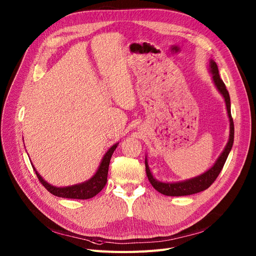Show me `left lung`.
Wrapping results in <instances>:
<instances>
[{
	"label": "left lung",
	"instance_id": "1",
	"mask_svg": "<svg viewBox=\"0 0 256 256\" xmlns=\"http://www.w3.org/2000/svg\"><path fill=\"white\" fill-rule=\"evenodd\" d=\"M208 66H210V72L212 74V82L225 100L227 115H228V118H230V138H228V142H227L226 146L224 147L223 152H221V154L219 156L216 162H214V164L208 170H206L202 174H200V176H198L186 180L174 182H160V180H156L150 169L148 162H147V158L145 156V170H146L147 178H148V180L150 182L152 186L154 188V189L163 195L186 196V195H192V194H196L201 191L206 190L218 178V176L220 174V172L226 162L227 156H228V154H230V152L232 148L234 138V120H232V112H230V93H228L225 84L223 83V80H221V78L219 76L217 63L214 60H210Z\"/></svg>",
	"mask_w": 256,
	"mask_h": 256
}]
</instances>
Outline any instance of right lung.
<instances>
[{"instance_id": "right-lung-1", "label": "right lung", "mask_w": 256, "mask_h": 256, "mask_svg": "<svg viewBox=\"0 0 256 256\" xmlns=\"http://www.w3.org/2000/svg\"><path fill=\"white\" fill-rule=\"evenodd\" d=\"M118 144L119 143H115L110 147L109 150H108V152L104 154V156L102 158V162L96 174H94V176L88 180L80 184L67 186H52L48 182H46L44 178L37 172L35 167L33 165L32 166L39 182H42L46 189L52 195L62 197V198H70V199H89L98 195L106 186V178H108V170H109V165H110V160Z\"/></svg>"}]
</instances>
